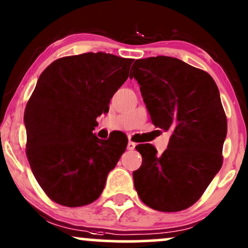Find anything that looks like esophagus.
Listing matches in <instances>:
<instances>
[{
	"label": "esophagus",
	"instance_id": "1",
	"mask_svg": "<svg viewBox=\"0 0 248 248\" xmlns=\"http://www.w3.org/2000/svg\"><path fill=\"white\" fill-rule=\"evenodd\" d=\"M135 146H136V144L134 143V142L129 141V142H128V144H127V149L128 150H134V148H135Z\"/></svg>",
	"mask_w": 248,
	"mask_h": 248
}]
</instances>
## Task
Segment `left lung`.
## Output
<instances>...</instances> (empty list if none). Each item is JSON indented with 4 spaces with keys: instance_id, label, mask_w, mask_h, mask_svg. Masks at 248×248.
I'll return each mask as SVG.
<instances>
[{
    "instance_id": "1",
    "label": "left lung",
    "mask_w": 248,
    "mask_h": 248,
    "mask_svg": "<svg viewBox=\"0 0 248 248\" xmlns=\"http://www.w3.org/2000/svg\"><path fill=\"white\" fill-rule=\"evenodd\" d=\"M129 78L140 84L155 127L171 130L162 155L139 144L134 186L146 205L163 212L186 210L201 198L223 164L227 120L212 77L177 58L138 59Z\"/></svg>"
}]
</instances>
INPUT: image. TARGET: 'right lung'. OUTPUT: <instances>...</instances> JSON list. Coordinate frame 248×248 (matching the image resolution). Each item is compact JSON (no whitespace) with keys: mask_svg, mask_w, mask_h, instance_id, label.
Wrapping results in <instances>:
<instances>
[{"mask_svg":"<svg viewBox=\"0 0 248 248\" xmlns=\"http://www.w3.org/2000/svg\"><path fill=\"white\" fill-rule=\"evenodd\" d=\"M133 62L87 52L57 59L39 76L24 112L27 157L38 184L56 203H93L126 150V139L100 140L93 130Z\"/></svg>","mask_w":248,"mask_h":248,"instance_id":"obj_1","label":"right lung"}]
</instances>
